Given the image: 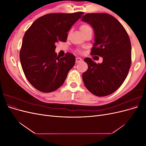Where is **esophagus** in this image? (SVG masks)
Returning a JSON list of instances; mask_svg holds the SVG:
<instances>
[{"label": "esophagus", "instance_id": "1", "mask_svg": "<svg viewBox=\"0 0 146 146\" xmlns=\"http://www.w3.org/2000/svg\"><path fill=\"white\" fill-rule=\"evenodd\" d=\"M83 61V60H82V58H80V57H77L76 59V63H78L81 62V61Z\"/></svg>", "mask_w": 146, "mask_h": 146}]
</instances>
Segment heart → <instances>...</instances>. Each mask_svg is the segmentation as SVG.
I'll return each instance as SVG.
<instances>
[{
  "mask_svg": "<svg viewBox=\"0 0 146 146\" xmlns=\"http://www.w3.org/2000/svg\"><path fill=\"white\" fill-rule=\"evenodd\" d=\"M80 30H81L82 33H83L86 32V31L91 29V28L90 26L89 25H88V24H83V25H82L80 26Z\"/></svg>",
  "mask_w": 146,
  "mask_h": 146,
  "instance_id": "obj_1",
  "label": "heart"
}]
</instances>
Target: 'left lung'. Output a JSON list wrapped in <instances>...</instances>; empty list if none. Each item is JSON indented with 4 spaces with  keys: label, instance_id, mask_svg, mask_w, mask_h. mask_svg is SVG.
<instances>
[{
    "label": "left lung",
    "instance_id": "left-lung-1",
    "mask_svg": "<svg viewBox=\"0 0 146 146\" xmlns=\"http://www.w3.org/2000/svg\"><path fill=\"white\" fill-rule=\"evenodd\" d=\"M82 21L90 24L94 31L91 54L103 58L99 64L90 58L84 60L88 66L82 76L84 84L95 96H108L122 85L129 73L131 61L129 36L115 17L107 13H88Z\"/></svg>",
    "mask_w": 146,
    "mask_h": 146
}]
</instances>
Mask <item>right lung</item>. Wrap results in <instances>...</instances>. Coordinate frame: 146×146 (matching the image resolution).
Here are the masks:
<instances>
[{
    "mask_svg": "<svg viewBox=\"0 0 146 146\" xmlns=\"http://www.w3.org/2000/svg\"><path fill=\"white\" fill-rule=\"evenodd\" d=\"M83 14L50 13L39 17L26 31L20 61L26 78L38 91L58 89L74 66L75 56L67 53L60 58L55 52V44L66 41L69 30Z\"/></svg>",
    "mask_w": 146,
    "mask_h": 146,
    "instance_id": "obj_1",
    "label": "right lung"
}]
</instances>
